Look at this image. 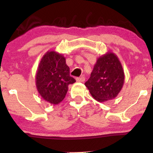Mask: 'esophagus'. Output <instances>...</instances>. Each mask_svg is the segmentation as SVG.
<instances>
[{
	"label": "esophagus",
	"instance_id": "34e87169",
	"mask_svg": "<svg viewBox=\"0 0 153 153\" xmlns=\"http://www.w3.org/2000/svg\"><path fill=\"white\" fill-rule=\"evenodd\" d=\"M85 77H83V76L79 77V78H76V80L78 82H84V81H85Z\"/></svg>",
	"mask_w": 153,
	"mask_h": 153
}]
</instances>
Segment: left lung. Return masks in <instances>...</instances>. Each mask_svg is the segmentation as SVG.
Masks as SVG:
<instances>
[{"label":"left lung","instance_id":"1","mask_svg":"<svg viewBox=\"0 0 153 153\" xmlns=\"http://www.w3.org/2000/svg\"><path fill=\"white\" fill-rule=\"evenodd\" d=\"M124 82V70L118 57L108 52L97 59L85 85L94 99L104 102L118 96Z\"/></svg>","mask_w":153,"mask_h":153}]
</instances>
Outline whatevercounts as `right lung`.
<instances>
[{"mask_svg":"<svg viewBox=\"0 0 153 153\" xmlns=\"http://www.w3.org/2000/svg\"><path fill=\"white\" fill-rule=\"evenodd\" d=\"M75 82L70 75L65 57L55 51L47 52L36 73V86L42 98L52 104H58L65 97L68 85Z\"/></svg>","mask_w":153,"mask_h":153,"instance_id":"right-lung-1","label":"right lung"}]
</instances>
